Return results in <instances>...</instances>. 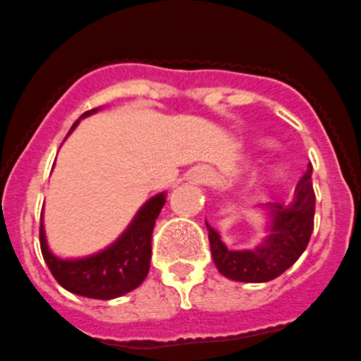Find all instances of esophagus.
Masks as SVG:
<instances>
[{
  "mask_svg": "<svg viewBox=\"0 0 361 361\" xmlns=\"http://www.w3.org/2000/svg\"><path fill=\"white\" fill-rule=\"evenodd\" d=\"M207 180H208V173H207V171H204V169L197 171V173H196V181H197V183H204V181H207Z\"/></svg>",
  "mask_w": 361,
  "mask_h": 361,
  "instance_id": "34e87169",
  "label": "esophagus"
}]
</instances>
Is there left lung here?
<instances>
[{
	"label": "left lung",
	"mask_w": 361,
	"mask_h": 361,
	"mask_svg": "<svg viewBox=\"0 0 361 361\" xmlns=\"http://www.w3.org/2000/svg\"><path fill=\"white\" fill-rule=\"evenodd\" d=\"M271 215L269 237L264 244L249 251H230L217 231L208 228L212 257L222 276L245 283H265L278 278L298 262L308 245L313 231L315 192L312 165L299 180L294 197L288 203H262Z\"/></svg>",
	"instance_id": "obj_1"
}]
</instances>
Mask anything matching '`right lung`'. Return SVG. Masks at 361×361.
I'll use <instances>...</instances> for the list:
<instances>
[{
  "label": "right lung",
  "mask_w": 361,
  "mask_h": 361,
  "mask_svg": "<svg viewBox=\"0 0 361 361\" xmlns=\"http://www.w3.org/2000/svg\"><path fill=\"white\" fill-rule=\"evenodd\" d=\"M96 109L83 114V117ZM73 124L71 131L76 128ZM69 131V133H71ZM67 133V135H69ZM165 204V194L151 197L135 215L128 230L104 251L78 260L56 258L46 244L44 224L40 221V251L44 262L56 281L66 290L90 299H114L133 290L146 279L151 262V237L154 221Z\"/></svg>",
  "instance_id": "obj_1"
}]
</instances>
